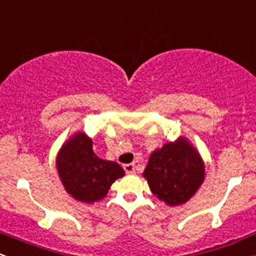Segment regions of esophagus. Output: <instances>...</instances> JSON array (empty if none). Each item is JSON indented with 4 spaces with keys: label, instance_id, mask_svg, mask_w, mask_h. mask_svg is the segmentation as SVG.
Returning a JSON list of instances; mask_svg holds the SVG:
<instances>
[{
    "label": "esophagus",
    "instance_id": "34e87169",
    "mask_svg": "<svg viewBox=\"0 0 256 256\" xmlns=\"http://www.w3.org/2000/svg\"><path fill=\"white\" fill-rule=\"evenodd\" d=\"M123 168H124V171L127 174H133L134 171H136V168H134L133 162H130V164H124L123 165Z\"/></svg>",
    "mask_w": 256,
    "mask_h": 256
}]
</instances>
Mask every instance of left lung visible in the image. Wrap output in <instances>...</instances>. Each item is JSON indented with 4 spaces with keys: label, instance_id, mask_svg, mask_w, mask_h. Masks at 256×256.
<instances>
[{
    "label": "left lung",
    "instance_id": "8db88e82",
    "mask_svg": "<svg viewBox=\"0 0 256 256\" xmlns=\"http://www.w3.org/2000/svg\"><path fill=\"white\" fill-rule=\"evenodd\" d=\"M143 175L160 201L178 206L188 201L201 186L204 166L196 149L182 138L155 150Z\"/></svg>",
    "mask_w": 256,
    "mask_h": 256
}]
</instances>
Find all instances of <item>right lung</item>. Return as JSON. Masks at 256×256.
<instances>
[{
	"instance_id": "obj_1",
	"label": "right lung",
	"mask_w": 256,
	"mask_h": 256,
	"mask_svg": "<svg viewBox=\"0 0 256 256\" xmlns=\"http://www.w3.org/2000/svg\"><path fill=\"white\" fill-rule=\"evenodd\" d=\"M58 172L65 190L78 201L92 204L104 198L110 185L124 176L120 164L94 154L92 140L78 133L62 146L56 160Z\"/></svg>"
}]
</instances>
